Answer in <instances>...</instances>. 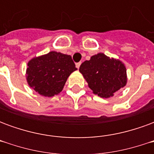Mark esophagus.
<instances>
[{"mask_svg":"<svg viewBox=\"0 0 154 154\" xmlns=\"http://www.w3.org/2000/svg\"><path fill=\"white\" fill-rule=\"evenodd\" d=\"M81 64H82V63H81V62H79V63H76V67H77V68H79L81 66Z\"/></svg>","mask_w":154,"mask_h":154,"instance_id":"34e87169","label":"esophagus"}]
</instances>
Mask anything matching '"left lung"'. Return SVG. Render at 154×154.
I'll return each instance as SVG.
<instances>
[{"mask_svg": "<svg viewBox=\"0 0 154 154\" xmlns=\"http://www.w3.org/2000/svg\"><path fill=\"white\" fill-rule=\"evenodd\" d=\"M95 94L103 98L113 94L126 85V68L119 60L98 54L85 61L79 68Z\"/></svg>", "mask_w": 154, "mask_h": 154, "instance_id": "left-lung-1", "label": "left lung"}]
</instances>
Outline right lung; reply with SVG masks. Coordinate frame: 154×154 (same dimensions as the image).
I'll return each instance as SVG.
<instances>
[{
    "instance_id": "add662e5",
    "label": "right lung",
    "mask_w": 154,
    "mask_h": 154,
    "mask_svg": "<svg viewBox=\"0 0 154 154\" xmlns=\"http://www.w3.org/2000/svg\"><path fill=\"white\" fill-rule=\"evenodd\" d=\"M75 70L70 55L53 51L29 62L27 82L38 94L54 97L62 91L67 77Z\"/></svg>"
}]
</instances>
